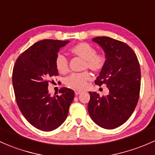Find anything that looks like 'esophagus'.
I'll return each instance as SVG.
<instances>
[{"instance_id": "1", "label": "esophagus", "mask_w": 155, "mask_h": 155, "mask_svg": "<svg viewBox=\"0 0 155 155\" xmlns=\"http://www.w3.org/2000/svg\"><path fill=\"white\" fill-rule=\"evenodd\" d=\"M80 93H81V91H75V94H76V96H77V95H79Z\"/></svg>"}]
</instances>
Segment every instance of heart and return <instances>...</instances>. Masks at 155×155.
<instances>
[{"mask_svg":"<svg viewBox=\"0 0 155 155\" xmlns=\"http://www.w3.org/2000/svg\"><path fill=\"white\" fill-rule=\"evenodd\" d=\"M70 51L84 60L83 68H88L93 72H100L104 68L107 58L104 54H97L96 49L90 44L81 42L70 49ZM55 67L59 73L66 74L68 73V63L63 54H59L55 59ZM91 76L87 71L79 74H73L66 78L65 84L69 87L81 91L85 87L87 82Z\"/></svg>","mask_w":155,"mask_h":155,"instance_id":"b5f03b06","label":"heart"}]
</instances>
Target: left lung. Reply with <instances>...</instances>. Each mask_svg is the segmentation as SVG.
<instances>
[{"label":"left lung","mask_w":155,"mask_h":155,"mask_svg":"<svg viewBox=\"0 0 155 155\" xmlns=\"http://www.w3.org/2000/svg\"><path fill=\"white\" fill-rule=\"evenodd\" d=\"M92 40L101 47L107 58L95 83L106 84L109 94L100 97L96 92H89L88 113L97 125L113 130L124 124L136 107L140 89V64L135 52L124 42L108 37Z\"/></svg>","instance_id":"left-lung-1"}]
</instances>
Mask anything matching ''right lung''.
I'll return each instance as SVG.
<instances>
[{"label": "right lung", "instance_id": "obj_1", "mask_svg": "<svg viewBox=\"0 0 155 155\" xmlns=\"http://www.w3.org/2000/svg\"><path fill=\"white\" fill-rule=\"evenodd\" d=\"M69 42L40 40L20 54L14 65L12 84L18 107L40 130L49 132L62 125L74 100V91L69 88H61L60 96H51L48 91V79L59 75L55 67L57 54Z\"/></svg>", "mask_w": 155, "mask_h": 155}]
</instances>
